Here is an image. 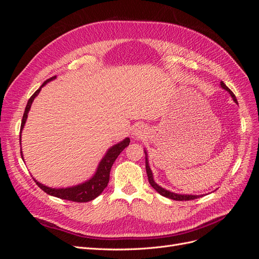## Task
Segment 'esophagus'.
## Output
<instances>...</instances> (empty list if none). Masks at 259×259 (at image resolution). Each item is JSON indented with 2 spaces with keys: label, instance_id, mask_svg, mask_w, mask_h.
Listing matches in <instances>:
<instances>
[{
  "label": "esophagus",
  "instance_id": "esophagus-1",
  "mask_svg": "<svg viewBox=\"0 0 259 259\" xmlns=\"http://www.w3.org/2000/svg\"><path fill=\"white\" fill-rule=\"evenodd\" d=\"M147 134V128L143 124H138L133 130V136L135 138H143Z\"/></svg>",
  "mask_w": 259,
  "mask_h": 259
}]
</instances>
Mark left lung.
<instances>
[{
    "label": "left lung",
    "instance_id": "obj_1",
    "mask_svg": "<svg viewBox=\"0 0 259 259\" xmlns=\"http://www.w3.org/2000/svg\"><path fill=\"white\" fill-rule=\"evenodd\" d=\"M221 88H222L223 90H225V91L228 92V93L230 94V96L232 97V99H233L234 103L238 104L237 98H236V96H234V94H233V93H232L228 88H227L226 84H225L223 81L221 82ZM145 154H146V170H147V175H148L149 184L151 185V187L153 188V189H154L156 192H159L161 195H163V197L168 198V199H171V200H176V201H189V200L198 199V198L203 197V195H204V194H200V195H198V194H182V193H175V192H173V191H169V190L165 189V188H162L161 186H159L158 184H156V183L154 182V179H153V174H152V170H151V168H150V165H149L148 153H147V151H146V150H145Z\"/></svg>",
    "mask_w": 259,
    "mask_h": 259
}]
</instances>
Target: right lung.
<instances>
[{"mask_svg":"<svg viewBox=\"0 0 259 259\" xmlns=\"http://www.w3.org/2000/svg\"><path fill=\"white\" fill-rule=\"evenodd\" d=\"M55 79H56V75L51 77V79H49V80H46L40 86V89H38L28 100V104L26 106L25 113H23L21 126H20V135H19L20 143H21V132L27 122L28 113L30 111L31 106H32L34 98L38 95V93L41 92L43 86H45L49 82H51ZM130 143H131V139L128 137H126L125 139H123L122 142L117 143V144L113 145L112 147L109 148L108 151L104 155V158L100 160L95 174H94L90 179H88L86 182H84L82 184L75 185L72 187H67V188H51V187L45 186L41 183H38L35 179H34V182L44 192H46L50 195H53V197L60 198L62 200L73 201V202H81V203L92 201L94 199H96L107 187V185L109 183V177H110V170H111V167L113 165L114 161L116 160L117 156H119V154L124 150V149L130 145ZM20 153H21V158L23 160L22 151H20Z\"/></svg>","mask_w":259,"mask_h":259,"instance_id":"add662e5","label":"right lung"}]
</instances>
